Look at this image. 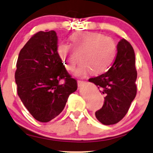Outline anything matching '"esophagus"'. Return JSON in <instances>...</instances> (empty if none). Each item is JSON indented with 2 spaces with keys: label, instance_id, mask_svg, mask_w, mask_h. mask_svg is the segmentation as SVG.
<instances>
[{
  "label": "esophagus",
  "instance_id": "obj_1",
  "mask_svg": "<svg viewBox=\"0 0 153 153\" xmlns=\"http://www.w3.org/2000/svg\"><path fill=\"white\" fill-rule=\"evenodd\" d=\"M84 82H83V81H79V80H78L77 81V85H78V86L79 87H80V86H82L83 84H84Z\"/></svg>",
  "mask_w": 153,
  "mask_h": 153
}]
</instances>
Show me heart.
<instances>
[{"mask_svg":"<svg viewBox=\"0 0 153 153\" xmlns=\"http://www.w3.org/2000/svg\"><path fill=\"white\" fill-rule=\"evenodd\" d=\"M71 45L61 43L58 54L69 71H73L79 59L82 62L75 76L84 77L91 71L99 74L108 69L116 53V45L111 37L91 32H78L70 37Z\"/></svg>","mask_w":153,"mask_h":153,"instance_id":"b5f03b06","label":"heart"}]
</instances>
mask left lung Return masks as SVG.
Segmentation results:
<instances>
[{
  "label": "left lung",
  "instance_id": "1",
  "mask_svg": "<svg viewBox=\"0 0 153 153\" xmlns=\"http://www.w3.org/2000/svg\"><path fill=\"white\" fill-rule=\"evenodd\" d=\"M135 52L131 45L121 39L117 45V54L108 71L88 79L104 95L102 108L96 118L103 125L117 123L126 116L137 93Z\"/></svg>",
  "mask_w": 153,
  "mask_h": 153
}]
</instances>
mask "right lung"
<instances>
[{
	"label": "right lung",
	"mask_w": 153,
	"mask_h": 153,
	"mask_svg": "<svg viewBox=\"0 0 153 153\" xmlns=\"http://www.w3.org/2000/svg\"><path fill=\"white\" fill-rule=\"evenodd\" d=\"M15 74L18 94L39 122L47 123L63 111L69 95L77 89L57 52L55 31L34 35L19 53ZM64 79V84L60 80Z\"/></svg>",
	"instance_id": "obj_1"
}]
</instances>
